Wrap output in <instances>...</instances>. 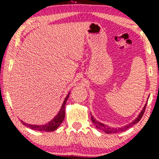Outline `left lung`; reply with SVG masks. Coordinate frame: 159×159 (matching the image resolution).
I'll return each mask as SVG.
<instances>
[{
  "instance_id": "obj_1",
  "label": "left lung",
  "mask_w": 159,
  "mask_h": 159,
  "mask_svg": "<svg viewBox=\"0 0 159 159\" xmlns=\"http://www.w3.org/2000/svg\"><path fill=\"white\" fill-rule=\"evenodd\" d=\"M147 103L145 104L144 107L141 111L140 114H139L138 116L137 117V118L134 119V121H132V122H130L129 124H127V125H126L125 126H123V127H111L109 126L108 125H104L103 123H101L100 121H97L96 119H95L93 116H91V120H92L93 123L95 125V127H96L98 129H101V130H103L104 132H106V133L107 134H114V133H119V132H124L125 131V130H127V129H129V127H131L132 126H133L134 125H135L140 120L141 118H142L143 114H144V112H145V108H146V106H147Z\"/></svg>"
}]
</instances>
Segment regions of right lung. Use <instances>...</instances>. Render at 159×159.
<instances>
[{"label": "right lung", "mask_w": 159, "mask_h": 159, "mask_svg": "<svg viewBox=\"0 0 159 159\" xmlns=\"http://www.w3.org/2000/svg\"><path fill=\"white\" fill-rule=\"evenodd\" d=\"M69 93L66 95V98H65L64 102H63V104L61 106V108L57 115L54 117V118L52 119L51 121H50L49 122H48L45 125H30V124H27L26 122H24L23 121H21V123L23 124L24 125L27 126V127L30 128L32 129L37 130V131H43V132H53L54 130L57 129L58 127L61 125V124L64 121V117H65V106H66V101L69 98Z\"/></svg>", "instance_id": "1"}]
</instances>
